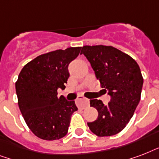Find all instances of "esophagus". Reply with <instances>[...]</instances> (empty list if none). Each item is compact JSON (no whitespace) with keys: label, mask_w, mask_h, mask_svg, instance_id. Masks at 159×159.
<instances>
[{"label":"esophagus","mask_w":159,"mask_h":159,"mask_svg":"<svg viewBox=\"0 0 159 159\" xmlns=\"http://www.w3.org/2000/svg\"><path fill=\"white\" fill-rule=\"evenodd\" d=\"M77 106L81 107L82 109H84L86 107L89 106V100L87 99V98H85L84 97H82V96H78L77 97Z\"/></svg>","instance_id":"obj_1"}]
</instances>
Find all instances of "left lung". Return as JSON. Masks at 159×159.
Segmentation results:
<instances>
[{
  "instance_id": "1",
  "label": "left lung",
  "mask_w": 159,
  "mask_h": 159,
  "mask_svg": "<svg viewBox=\"0 0 159 159\" xmlns=\"http://www.w3.org/2000/svg\"><path fill=\"white\" fill-rule=\"evenodd\" d=\"M81 53L89 61L102 88L108 90L111 102L90 100L98 117L87 125L99 137L115 135L123 130L140 101L143 78L134 58L122 51L106 45H85Z\"/></svg>"
}]
</instances>
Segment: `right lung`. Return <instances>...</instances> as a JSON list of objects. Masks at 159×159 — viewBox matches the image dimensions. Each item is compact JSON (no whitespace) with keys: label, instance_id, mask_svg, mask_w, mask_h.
Instances as JSON below:
<instances>
[{"label":"right lung","instance_id":"obj_1","mask_svg":"<svg viewBox=\"0 0 159 159\" xmlns=\"http://www.w3.org/2000/svg\"><path fill=\"white\" fill-rule=\"evenodd\" d=\"M82 47L43 53L24 66L16 82L18 106L32 132L44 140H55L67 134L71 116L77 111L74 101L57 97L69 77L68 65Z\"/></svg>","mask_w":159,"mask_h":159}]
</instances>
